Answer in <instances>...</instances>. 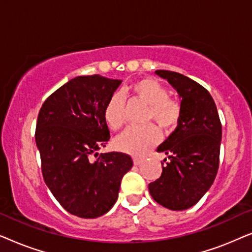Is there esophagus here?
Wrapping results in <instances>:
<instances>
[{
    "label": "esophagus",
    "instance_id": "34e87169",
    "mask_svg": "<svg viewBox=\"0 0 252 252\" xmlns=\"http://www.w3.org/2000/svg\"><path fill=\"white\" fill-rule=\"evenodd\" d=\"M143 161V159L142 158H133V163H134V165H140L141 163H142Z\"/></svg>",
    "mask_w": 252,
    "mask_h": 252
}]
</instances>
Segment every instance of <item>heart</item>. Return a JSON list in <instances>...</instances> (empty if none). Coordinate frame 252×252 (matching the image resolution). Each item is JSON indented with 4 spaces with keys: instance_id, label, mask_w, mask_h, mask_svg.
<instances>
[{
    "instance_id": "heart-1",
    "label": "heart",
    "mask_w": 252,
    "mask_h": 252,
    "mask_svg": "<svg viewBox=\"0 0 252 252\" xmlns=\"http://www.w3.org/2000/svg\"><path fill=\"white\" fill-rule=\"evenodd\" d=\"M132 91L137 97L149 104L147 120H155L163 128L170 129L178 125L181 117L179 103L168 97L167 89L153 78H144L134 82ZM103 118L110 129L118 130L125 124V97L115 93L105 103ZM160 132L154 124L132 126L116 139V147L120 151L133 156H143L160 141Z\"/></svg>"
}]
</instances>
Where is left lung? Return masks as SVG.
I'll list each match as a JSON object with an SVG mask.
<instances>
[{"mask_svg":"<svg viewBox=\"0 0 252 252\" xmlns=\"http://www.w3.org/2000/svg\"><path fill=\"white\" fill-rule=\"evenodd\" d=\"M178 92L181 117L174 132L157 148L168 156L159 179L149 184L158 204L174 211L191 208L215 181L219 167L221 123L216 103L206 89L177 72L157 70Z\"/></svg>","mask_w":252,"mask_h":252,"instance_id":"1","label":"left lung"}]
</instances>
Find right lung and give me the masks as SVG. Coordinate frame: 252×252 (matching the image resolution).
Segmentation results:
<instances>
[{"instance_id": "add662e5", "label": "right lung", "mask_w": 252, "mask_h": 252, "mask_svg": "<svg viewBox=\"0 0 252 252\" xmlns=\"http://www.w3.org/2000/svg\"><path fill=\"white\" fill-rule=\"evenodd\" d=\"M122 84L102 75L71 79L48 97L37 116L35 141L44 182L60 204L80 218L105 215L118 198L129 155H92L110 139L105 103Z\"/></svg>"}]
</instances>
